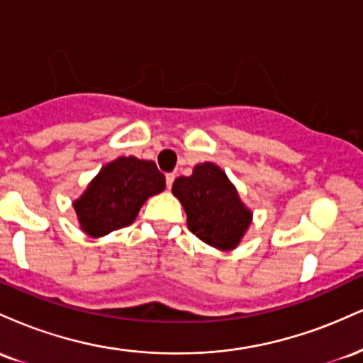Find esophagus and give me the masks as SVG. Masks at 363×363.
<instances>
[{
    "label": "esophagus",
    "instance_id": "obj_1",
    "mask_svg": "<svg viewBox=\"0 0 363 363\" xmlns=\"http://www.w3.org/2000/svg\"><path fill=\"white\" fill-rule=\"evenodd\" d=\"M174 179H176V176H174V174H167V176H165V182H167L169 189H170V187H172V184H174Z\"/></svg>",
    "mask_w": 363,
    "mask_h": 363
}]
</instances>
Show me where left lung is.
<instances>
[{
  "instance_id": "obj_1",
  "label": "left lung",
  "mask_w": 363,
  "mask_h": 363,
  "mask_svg": "<svg viewBox=\"0 0 363 363\" xmlns=\"http://www.w3.org/2000/svg\"><path fill=\"white\" fill-rule=\"evenodd\" d=\"M172 193L184 206L187 228L220 251L235 249L252 222L235 186L211 162L196 165L189 177H177Z\"/></svg>"
}]
</instances>
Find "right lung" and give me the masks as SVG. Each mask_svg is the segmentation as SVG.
<instances>
[{
    "instance_id": "add662e5",
    "label": "right lung",
    "mask_w": 363,
    "mask_h": 363,
    "mask_svg": "<svg viewBox=\"0 0 363 363\" xmlns=\"http://www.w3.org/2000/svg\"><path fill=\"white\" fill-rule=\"evenodd\" d=\"M165 189V176L155 162L119 157L104 165L73 203L82 230L102 237L135 222L150 196Z\"/></svg>"
}]
</instances>
